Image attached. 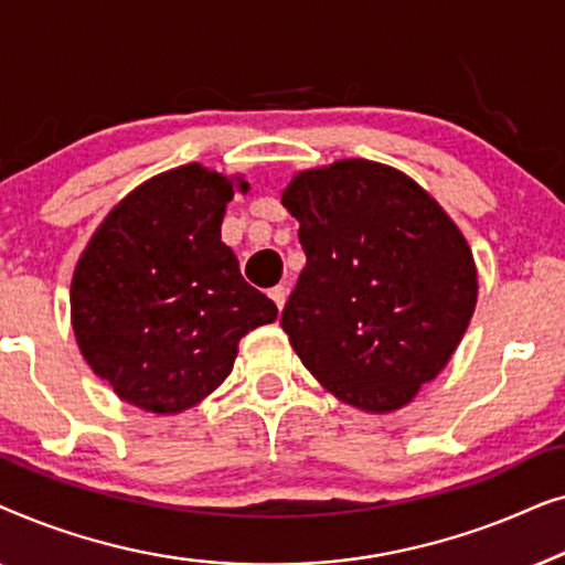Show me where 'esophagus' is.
Segmentation results:
<instances>
[{
	"label": "esophagus",
	"mask_w": 565,
	"mask_h": 565,
	"mask_svg": "<svg viewBox=\"0 0 565 565\" xmlns=\"http://www.w3.org/2000/svg\"><path fill=\"white\" fill-rule=\"evenodd\" d=\"M269 298H273V300H275L277 311H282L285 300H288V288H285V285H275V288H273V290H269Z\"/></svg>",
	"instance_id": "obj_1"
}]
</instances>
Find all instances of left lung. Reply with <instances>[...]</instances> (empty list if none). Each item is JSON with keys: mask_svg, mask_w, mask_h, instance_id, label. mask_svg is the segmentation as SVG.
<instances>
[{"mask_svg": "<svg viewBox=\"0 0 565 565\" xmlns=\"http://www.w3.org/2000/svg\"><path fill=\"white\" fill-rule=\"evenodd\" d=\"M306 267L282 311L300 362L370 414L406 406L450 362L476 308L470 246L398 169L342 159L282 190Z\"/></svg>", "mask_w": 565, "mask_h": 565, "instance_id": "8db88e82", "label": "left lung"}]
</instances>
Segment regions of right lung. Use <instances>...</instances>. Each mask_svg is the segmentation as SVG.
Returning <instances> with one entry per match:
<instances>
[{
    "label": "right lung",
    "mask_w": 565,
    "mask_h": 565,
    "mask_svg": "<svg viewBox=\"0 0 565 565\" xmlns=\"http://www.w3.org/2000/svg\"><path fill=\"white\" fill-rule=\"evenodd\" d=\"M242 177L184 164L151 177L99 223L76 262L72 327L122 401L180 414L226 381L238 339L277 306L238 273L221 223Z\"/></svg>",
    "instance_id": "right-lung-1"
}]
</instances>
